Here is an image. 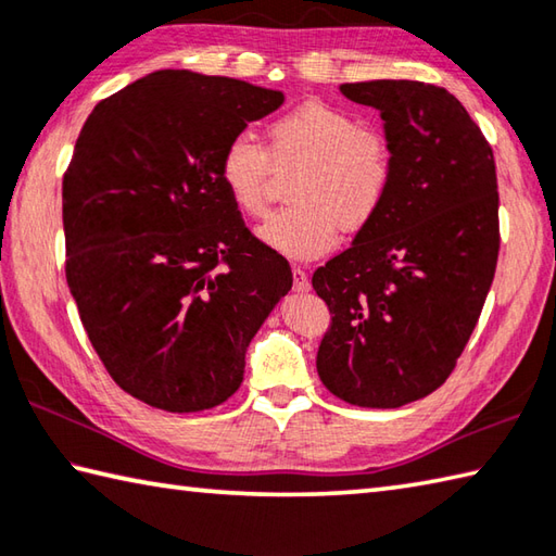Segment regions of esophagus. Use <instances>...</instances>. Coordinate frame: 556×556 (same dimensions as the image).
Segmentation results:
<instances>
[{
  "label": "esophagus",
  "instance_id": "34e87169",
  "mask_svg": "<svg viewBox=\"0 0 556 556\" xmlns=\"http://www.w3.org/2000/svg\"><path fill=\"white\" fill-rule=\"evenodd\" d=\"M292 290L295 292H307L309 290V278L302 268H292Z\"/></svg>",
  "mask_w": 556,
  "mask_h": 556
}]
</instances>
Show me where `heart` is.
I'll list each match as a JSON object with an SVG mask.
<instances>
[{"instance_id":"obj_1","label":"heart","mask_w":556,"mask_h":556,"mask_svg":"<svg viewBox=\"0 0 556 556\" xmlns=\"http://www.w3.org/2000/svg\"><path fill=\"white\" fill-rule=\"evenodd\" d=\"M268 154L247 135L227 142L219 176L239 211H268L270 164L300 169L286 211L258 229L261 242L288 258H317L341 229L361 232L380 215L392 184V154L380 132L329 103L309 101L268 125Z\"/></svg>"}]
</instances>
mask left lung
<instances>
[{"mask_svg": "<svg viewBox=\"0 0 556 556\" xmlns=\"http://www.w3.org/2000/svg\"><path fill=\"white\" fill-rule=\"evenodd\" d=\"M380 111L392 184L380 215L314 270L331 327L319 380L339 400L396 408L453 372L472 337L498 258L494 152L463 103L435 84H341Z\"/></svg>", "mask_w": 556, "mask_h": 556, "instance_id": "1", "label": "left lung"}]
</instances>
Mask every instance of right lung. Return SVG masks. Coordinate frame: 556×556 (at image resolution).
<instances>
[{"instance_id":"1","label":"right lung","mask_w":556,"mask_h":556,"mask_svg":"<svg viewBox=\"0 0 556 556\" xmlns=\"http://www.w3.org/2000/svg\"><path fill=\"white\" fill-rule=\"evenodd\" d=\"M282 91L160 70L97 103L62 181L67 286L118 387L188 414L244 380L251 339L292 288L219 176L227 142Z\"/></svg>"}]
</instances>
